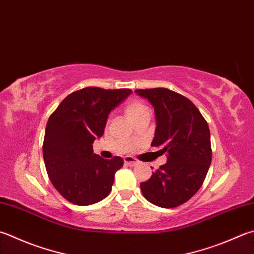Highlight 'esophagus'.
I'll return each instance as SVG.
<instances>
[{"label": "esophagus", "instance_id": "esophagus-1", "mask_svg": "<svg viewBox=\"0 0 254 254\" xmlns=\"http://www.w3.org/2000/svg\"><path fill=\"white\" fill-rule=\"evenodd\" d=\"M124 162H125V165L131 166V167L137 166L138 164H139V161L135 159V158H132V157H125V158H124Z\"/></svg>", "mask_w": 254, "mask_h": 254}]
</instances>
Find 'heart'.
<instances>
[{
    "mask_svg": "<svg viewBox=\"0 0 254 254\" xmlns=\"http://www.w3.org/2000/svg\"><path fill=\"white\" fill-rule=\"evenodd\" d=\"M145 114H149V112H148V107L141 102V100L131 99L126 104L125 115L130 122H133L135 119Z\"/></svg>",
    "mask_w": 254,
    "mask_h": 254,
    "instance_id": "b5f03b06",
    "label": "heart"
}]
</instances>
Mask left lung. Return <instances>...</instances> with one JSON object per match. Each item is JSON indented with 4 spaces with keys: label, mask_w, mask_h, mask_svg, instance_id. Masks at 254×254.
Returning a JSON list of instances; mask_svg holds the SVG:
<instances>
[{
    "label": "left lung",
    "mask_w": 254,
    "mask_h": 254,
    "mask_svg": "<svg viewBox=\"0 0 254 254\" xmlns=\"http://www.w3.org/2000/svg\"><path fill=\"white\" fill-rule=\"evenodd\" d=\"M155 108L157 127L152 147L168 159L140 184L148 201L176 208L197 193L212 159L208 123L190 99L168 88L136 89Z\"/></svg>",
    "instance_id": "1"
}]
</instances>
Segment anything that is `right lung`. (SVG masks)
<instances>
[{"label": "right lung", "instance_id": "1", "mask_svg": "<svg viewBox=\"0 0 254 254\" xmlns=\"http://www.w3.org/2000/svg\"><path fill=\"white\" fill-rule=\"evenodd\" d=\"M131 89L85 87L63 99L47 121L43 157L52 185L67 201L89 205L112 191L123 158L103 159L93 142L102 137L108 115Z\"/></svg>", "mask_w": 254, "mask_h": 254}]
</instances>
